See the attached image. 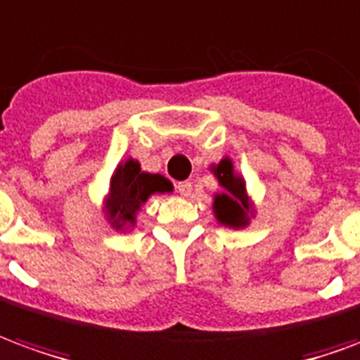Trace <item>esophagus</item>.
<instances>
[{
    "label": "esophagus",
    "mask_w": 360,
    "mask_h": 360,
    "mask_svg": "<svg viewBox=\"0 0 360 360\" xmlns=\"http://www.w3.org/2000/svg\"><path fill=\"white\" fill-rule=\"evenodd\" d=\"M175 188H177V193H179L181 196H188L193 193V183H191V181H179V183L175 185Z\"/></svg>",
    "instance_id": "esophagus-1"
}]
</instances>
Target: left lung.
<instances>
[{"label":"left lung","instance_id":"8db88e82","mask_svg":"<svg viewBox=\"0 0 360 360\" xmlns=\"http://www.w3.org/2000/svg\"><path fill=\"white\" fill-rule=\"evenodd\" d=\"M212 172L218 177L224 193L214 196V214L221 226L245 227L249 226L250 198L247 195L245 179L237 175L233 169V162L224 158L218 165H212Z\"/></svg>","mask_w":360,"mask_h":360}]
</instances>
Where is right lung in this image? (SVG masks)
<instances>
[{
    "label": "right lung",
    "mask_w": 360,
    "mask_h": 360,
    "mask_svg": "<svg viewBox=\"0 0 360 360\" xmlns=\"http://www.w3.org/2000/svg\"><path fill=\"white\" fill-rule=\"evenodd\" d=\"M173 185L160 173H146L141 164L129 158L117 165L110 181V196L105 198V216L115 229L134 226L136 212L156 193H172Z\"/></svg>",
    "instance_id": "add662e5"
}]
</instances>
